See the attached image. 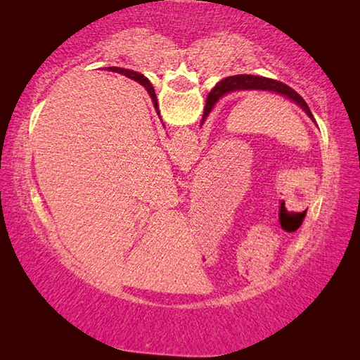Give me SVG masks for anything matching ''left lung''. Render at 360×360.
<instances>
[{"label": "left lung", "mask_w": 360, "mask_h": 360, "mask_svg": "<svg viewBox=\"0 0 360 360\" xmlns=\"http://www.w3.org/2000/svg\"><path fill=\"white\" fill-rule=\"evenodd\" d=\"M235 90H268V92H276L279 95L285 96L292 101H295L298 106H300L304 112H307L309 117L313 119V114L309 111V108L307 105L300 95H298L295 90H292L289 85H285L279 81H275V79H268V77H262V76H251V75H238V76H230L225 77L224 81L219 82L212 92L208 95L206 98V106H205V112L202 117V124L205 119L208 117V114L211 112V109L214 108L217 100L224 96L229 92H235Z\"/></svg>", "instance_id": "1"}]
</instances>
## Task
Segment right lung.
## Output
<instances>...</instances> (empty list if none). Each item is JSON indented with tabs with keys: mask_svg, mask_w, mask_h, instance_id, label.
Instances as JSON below:
<instances>
[{
	"mask_svg": "<svg viewBox=\"0 0 360 360\" xmlns=\"http://www.w3.org/2000/svg\"><path fill=\"white\" fill-rule=\"evenodd\" d=\"M112 71H115V72H120V75H125V76H129L130 79H133V81H136V82H139L143 85V87L148 90L149 92V95H150V98H152V101H154V106H155V109H157V112H158V105H157V96H155V90H154V87H152V84L148 81V77H144L143 75H139V72H135V71H129V70H124V68H112Z\"/></svg>",
	"mask_w": 360,
	"mask_h": 360,
	"instance_id": "right-lung-1",
	"label": "right lung"
}]
</instances>
